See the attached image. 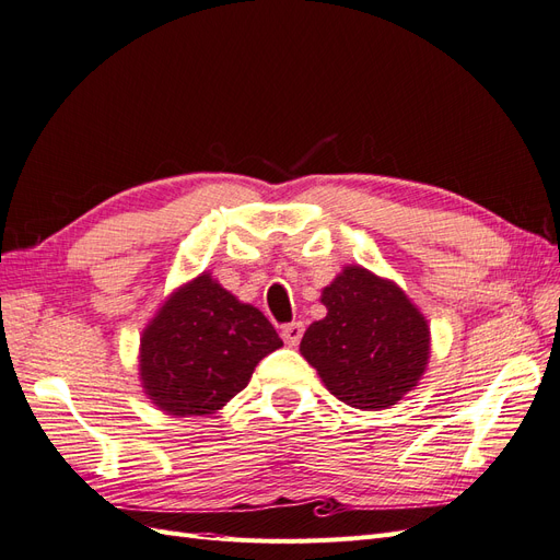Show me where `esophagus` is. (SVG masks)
Wrapping results in <instances>:
<instances>
[{"instance_id":"obj_1","label":"esophagus","mask_w":560,"mask_h":560,"mask_svg":"<svg viewBox=\"0 0 560 560\" xmlns=\"http://www.w3.org/2000/svg\"><path fill=\"white\" fill-rule=\"evenodd\" d=\"M280 334H282V341L287 343V346H299V341H301V336H303V325L301 322H290V325H284L282 329H280Z\"/></svg>"}]
</instances>
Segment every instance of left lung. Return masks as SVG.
Instances as JSON below:
<instances>
[{
  "label": "left lung",
  "mask_w": 560,
  "mask_h": 560,
  "mask_svg": "<svg viewBox=\"0 0 560 560\" xmlns=\"http://www.w3.org/2000/svg\"><path fill=\"white\" fill-rule=\"evenodd\" d=\"M327 317L306 329L301 354L329 393L354 409H387L418 383L430 329L395 282L348 266L325 292Z\"/></svg>",
  "instance_id": "8db88e82"
}]
</instances>
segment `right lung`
<instances>
[{"label": "right lung", "instance_id": "right-lung-1", "mask_svg": "<svg viewBox=\"0 0 560 560\" xmlns=\"http://www.w3.org/2000/svg\"><path fill=\"white\" fill-rule=\"evenodd\" d=\"M282 346L261 311L210 276L182 287L142 334L147 395L171 416H208L247 387L252 371Z\"/></svg>", "mask_w": 560, "mask_h": 560}]
</instances>
